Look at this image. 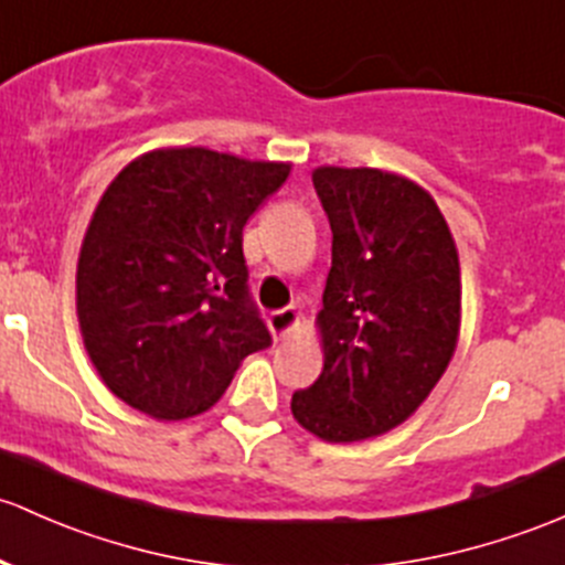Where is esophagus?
<instances>
[{"label":"esophagus","mask_w":565,"mask_h":565,"mask_svg":"<svg viewBox=\"0 0 565 565\" xmlns=\"http://www.w3.org/2000/svg\"><path fill=\"white\" fill-rule=\"evenodd\" d=\"M300 324V313L295 311V308H281V311H273L270 317H267V328H270L273 338H287L292 335L295 330H298Z\"/></svg>","instance_id":"1"}]
</instances>
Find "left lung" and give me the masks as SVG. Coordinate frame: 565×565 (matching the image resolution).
Returning a JSON list of instances; mask_svg holds the SVG:
<instances>
[{
	"instance_id": "8db88e82",
	"label": "left lung",
	"mask_w": 565,
	"mask_h": 565,
	"mask_svg": "<svg viewBox=\"0 0 565 565\" xmlns=\"http://www.w3.org/2000/svg\"><path fill=\"white\" fill-rule=\"evenodd\" d=\"M332 230L317 328L324 367L292 395L295 419L330 444L382 436L425 403L460 335V259L436 200L376 168L313 170Z\"/></svg>"
}]
</instances>
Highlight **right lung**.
Here are the masks:
<instances>
[{"mask_svg": "<svg viewBox=\"0 0 565 565\" xmlns=\"http://www.w3.org/2000/svg\"><path fill=\"white\" fill-rule=\"evenodd\" d=\"M289 170L175 146L132 159L105 189L83 235L75 306L88 360L127 406L164 423L198 417L270 347L243 227Z\"/></svg>", "mask_w": 565, "mask_h": 565, "instance_id": "obj_1", "label": "right lung"}]
</instances>
